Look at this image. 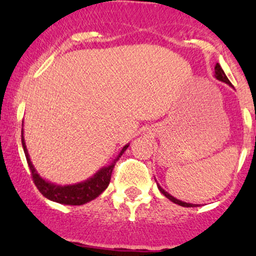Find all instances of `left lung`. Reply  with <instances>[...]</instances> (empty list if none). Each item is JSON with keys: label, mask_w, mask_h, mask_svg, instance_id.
<instances>
[{"label": "left lung", "mask_w": 256, "mask_h": 256, "mask_svg": "<svg viewBox=\"0 0 256 256\" xmlns=\"http://www.w3.org/2000/svg\"><path fill=\"white\" fill-rule=\"evenodd\" d=\"M214 73H216V79H219V80L224 82V83H226V84L231 85L230 80H228V77H226V74L224 73V71H222V67H220V64H216V67H214ZM158 190H160V192H162L164 195H165L167 198L171 200V201H172V202H174V204H179V206H183V207H196V204H186V202H182V201H179V200L174 198H173V196L170 195L168 192H166L165 190L162 189V188L158 186Z\"/></svg>", "instance_id": "obj_1"}]
</instances>
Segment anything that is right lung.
I'll list each match as a JSON object with an SVG mask.
<instances>
[{"mask_svg":"<svg viewBox=\"0 0 256 256\" xmlns=\"http://www.w3.org/2000/svg\"><path fill=\"white\" fill-rule=\"evenodd\" d=\"M22 148H24V152L26 160H28V167H30L31 177L34 180V185L37 186V189L40 190V192L42 194L44 198L52 200V201L58 202V204H71V206H80L86 204V202L91 201V200L96 198L98 195H101L102 192L107 189L108 184L110 182L112 172H113L116 162L119 160V158L124 154V152L128 148V146H125L122 149L120 154L116 156V160L113 161V164H110V166L104 167L102 170L96 173L92 178L88 179L84 183H79L76 185H68V186H60V185H55L52 183H48L44 179H42L40 176L37 174L36 170L32 166L30 158H28V149H26L24 136H22Z\"/></svg>","mask_w":256,"mask_h":256,"instance_id":"1","label":"right lung"}]
</instances>
